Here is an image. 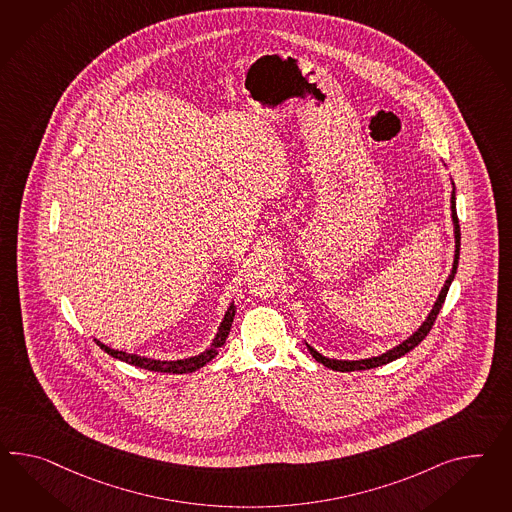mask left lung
Listing matches in <instances>:
<instances>
[{
	"instance_id": "obj_1",
	"label": "left lung",
	"mask_w": 512,
	"mask_h": 512,
	"mask_svg": "<svg viewBox=\"0 0 512 512\" xmlns=\"http://www.w3.org/2000/svg\"><path fill=\"white\" fill-rule=\"evenodd\" d=\"M451 221H453V234H455V256H453V267H451V273L447 276L446 284L440 291L438 299L434 302L433 310L431 314L427 315V319L421 323V327L408 336L407 340L399 345H395L394 349L386 351V353L379 354V356H371V358H362V360H336V358H327L321 353H317L312 345L306 343L308 351L314 356L315 360L323 366H327L328 369H334V371H358V369H371V367L384 366V364H390L397 358L405 356L410 353L416 345H420L421 341L425 340V336L431 332L434 321H436V315L440 314V308L446 301L447 291L449 286L453 282V278L457 275V267H459V256H460V226L459 219H457V204H455V185H453V193H451Z\"/></svg>"
}]
</instances>
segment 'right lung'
<instances>
[{"label":"right lung","instance_id":"add662e5","mask_svg":"<svg viewBox=\"0 0 512 512\" xmlns=\"http://www.w3.org/2000/svg\"><path fill=\"white\" fill-rule=\"evenodd\" d=\"M234 317H236V304L232 302L224 314L223 321L219 325V330L215 334V338L211 341L210 349H206L204 353L197 354V356H189L184 360H154V358H146V356H139V354L126 353V351H117V349H111L107 347L102 341L94 340L100 349H104L105 353L117 360H122L126 364H132L135 367H141V369H148V371H158V373H193L200 367L206 366L208 362H211L219 349L223 347L224 341L228 338V332L232 328L234 323Z\"/></svg>","mask_w":512,"mask_h":512}]
</instances>
